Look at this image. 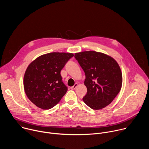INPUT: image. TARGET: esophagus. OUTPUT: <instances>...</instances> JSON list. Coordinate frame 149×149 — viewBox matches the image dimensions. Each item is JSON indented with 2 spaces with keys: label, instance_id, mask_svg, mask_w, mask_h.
<instances>
[{
  "label": "esophagus",
  "instance_id": "esophagus-1",
  "mask_svg": "<svg viewBox=\"0 0 149 149\" xmlns=\"http://www.w3.org/2000/svg\"><path fill=\"white\" fill-rule=\"evenodd\" d=\"M77 86H78V84H77V83H75V84H74V86H72V87H71V90H74V89H75V88H77Z\"/></svg>",
  "mask_w": 149,
  "mask_h": 149
}]
</instances>
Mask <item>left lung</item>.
Returning <instances> with one entry per match:
<instances>
[{"label":"left lung","instance_id":"obj_1","mask_svg":"<svg viewBox=\"0 0 149 149\" xmlns=\"http://www.w3.org/2000/svg\"><path fill=\"white\" fill-rule=\"evenodd\" d=\"M86 74L84 84L87 94L82 100L93 110L109 105L120 92L122 74L116 61L95 51H84L74 56Z\"/></svg>","mask_w":149,"mask_h":149}]
</instances>
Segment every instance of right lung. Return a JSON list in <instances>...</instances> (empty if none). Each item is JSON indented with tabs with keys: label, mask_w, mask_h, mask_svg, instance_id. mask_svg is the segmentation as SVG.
<instances>
[{
	"label": "right lung",
	"mask_w": 149,
	"mask_h": 149,
	"mask_svg": "<svg viewBox=\"0 0 149 149\" xmlns=\"http://www.w3.org/2000/svg\"><path fill=\"white\" fill-rule=\"evenodd\" d=\"M73 56L71 53H48L29 65L24 78V90L29 100L38 107L52 109L66 94L68 87L62 82L60 72Z\"/></svg>",
	"instance_id": "add662e5"
}]
</instances>
